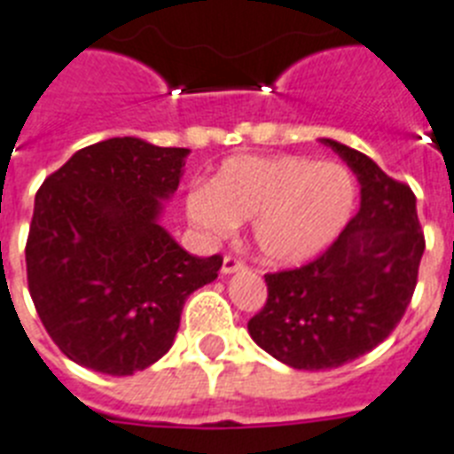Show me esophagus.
Instances as JSON below:
<instances>
[{"instance_id":"obj_1","label":"esophagus","mask_w":454,"mask_h":454,"mask_svg":"<svg viewBox=\"0 0 454 454\" xmlns=\"http://www.w3.org/2000/svg\"><path fill=\"white\" fill-rule=\"evenodd\" d=\"M245 268H247L245 261L238 259V256H233V254H226V256H223V263H221V272H223V275L239 272V270H245Z\"/></svg>"}]
</instances>
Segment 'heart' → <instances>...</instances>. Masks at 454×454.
Instances as JSON below:
<instances>
[{"mask_svg":"<svg viewBox=\"0 0 454 454\" xmlns=\"http://www.w3.org/2000/svg\"><path fill=\"white\" fill-rule=\"evenodd\" d=\"M355 205L348 168L305 156L228 158L209 186L186 195V215L209 235L254 219V247L270 263H298L322 252L348 226Z\"/></svg>","mask_w":454,"mask_h":454,"instance_id":"obj_1","label":"heart"}]
</instances>
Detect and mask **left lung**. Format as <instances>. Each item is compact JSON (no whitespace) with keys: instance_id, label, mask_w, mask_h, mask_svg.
<instances>
[{"instance_id":"8db88e82","label":"left lung","mask_w":454,"mask_h":454,"mask_svg":"<svg viewBox=\"0 0 454 454\" xmlns=\"http://www.w3.org/2000/svg\"><path fill=\"white\" fill-rule=\"evenodd\" d=\"M361 184V207L315 261L268 272L265 305L247 329L268 355L298 371L338 368L396 329L425 254L415 193L361 151L322 139Z\"/></svg>"}]
</instances>
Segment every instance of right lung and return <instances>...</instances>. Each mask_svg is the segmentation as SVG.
Instances as JSON below:
<instances>
[{
	"label": "right lung",
	"mask_w": 454,
	"mask_h": 454,
	"mask_svg": "<svg viewBox=\"0 0 454 454\" xmlns=\"http://www.w3.org/2000/svg\"><path fill=\"white\" fill-rule=\"evenodd\" d=\"M189 149L114 137L76 151L36 191L25 263L29 296L65 356L132 375L172 348L186 298L219 272L158 223Z\"/></svg>",
	"instance_id": "obj_1"
}]
</instances>
